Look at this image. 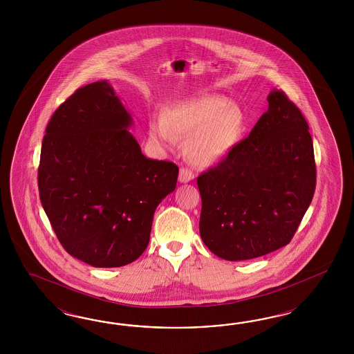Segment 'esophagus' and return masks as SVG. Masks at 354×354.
<instances>
[{
    "label": "esophagus",
    "instance_id": "obj_1",
    "mask_svg": "<svg viewBox=\"0 0 354 354\" xmlns=\"http://www.w3.org/2000/svg\"><path fill=\"white\" fill-rule=\"evenodd\" d=\"M194 174H193L189 169H184L182 167L179 171V182L180 183H189L193 180Z\"/></svg>",
    "mask_w": 354,
    "mask_h": 354
}]
</instances>
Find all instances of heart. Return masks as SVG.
I'll list each match as a JSON object with an SVG mask.
<instances>
[{
  "label": "heart",
  "mask_w": 354,
  "mask_h": 354,
  "mask_svg": "<svg viewBox=\"0 0 354 354\" xmlns=\"http://www.w3.org/2000/svg\"><path fill=\"white\" fill-rule=\"evenodd\" d=\"M245 129L244 110L219 95L184 100L167 107L161 122H151L150 139L172 148L175 139H187L184 153L197 166H213L234 150Z\"/></svg>",
  "instance_id": "1"
}]
</instances>
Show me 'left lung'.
Returning a JSON list of instances; mask_svg holds the SVG:
<instances>
[{"label":"left lung","mask_w":354,"mask_h":354,"mask_svg":"<svg viewBox=\"0 0 354 354\" xmlns=\"http://www.w3.org/2000/svg\"><path fill=\"white\" fill-rule=\"evenodd\" d=\"M268 109L247 139L197 178L200 235L227 261L261 257L286 247L315 191L308 122L286 93L272 89Z\"/></svg>","instance_id":"obj_1"}]
</instances>
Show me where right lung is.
Masks as SVG:
<instances>
[{"label": "right lung", "instance_id": "obj_1", "mask_svg": "<svg viewBox=\"0 0 354 354\" xmlns=\"http://www.w3.org/2000/svg\"><path fill=\"white\" fill-rule=\"evenodd\" d=\"M132 123L101 80L68 97L45 129L37 174L44 210L66 252L93 268L138 259L157 206L176 187L178 166L147 158Z\"/></svg>", "mask_w": 354, "mask_h": 354}]
</instances>
